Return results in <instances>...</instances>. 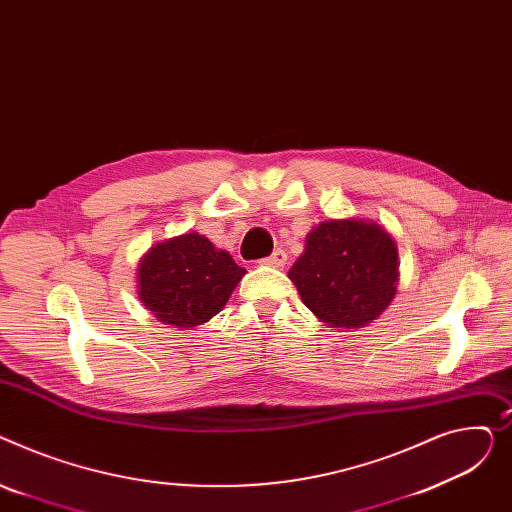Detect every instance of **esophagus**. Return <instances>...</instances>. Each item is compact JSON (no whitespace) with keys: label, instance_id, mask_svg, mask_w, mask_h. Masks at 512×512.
Here are the masks:
<instances>
[{"label":"esophagus","instance_id":"esophagus-1","mask_svg":"<svg viewBox=\"0 0 512 512\" xmlns=\"http://www.w3.org/2000/svg\"><path fill=\"white\" fill-rule=\"evenodd\" d=\"M262 264L273 266V268H283L287 264V254L283 250H275L268 258L262 260Z\"/></svg>","mask_w":512,"mask_h":512}]
</instances>
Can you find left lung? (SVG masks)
Returning a JSON list of instances; mask_svg holds the SVG:
<instances>
[{
    "mask_svg": "<svg viewBox=\"0 0 512 512\" xmlns=\"http://www.w3.org/2000/svg\"><path fill=\"white\" fill-rule=\"evenodd\" d=\"M289 279L320 322L351 333L380 318L395 299L397 244L376 221L328 219L308 233Z\"/></svg>",
    "mask_w": 512,
    "mask_h": 512,
    "instance_id": "left-lung-1",
    "label": "left lung"
}]
</instances>
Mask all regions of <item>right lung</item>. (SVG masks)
I'll return each instance as SVG.
<instances>
[{
  "mask_svg": "<svg viewBox=\"0 0 512 512\" xmlns=\"http://www.w3.org/2000/svg\"><path fill=\"white\" fill-rule=\"evenodd\" d=\"M244 275L229 252L188 231L148 248L138 262L136 289L159 322L190 330L223 310Z\"/></svg>",
  "mask_w": 512,
  "mask_h": 512,
  "instance_id": "1",
  "label": "right lung"
}]
</instances>
